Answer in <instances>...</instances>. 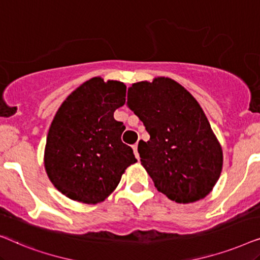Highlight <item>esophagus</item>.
I'll use <instances>...</instances> for the list:
<instances>
[{
    "label": "esophagus",
    "mask_w": 260,
    "mask_h": 260,
    "mask_svg": "<svg viewBox=\"0 0 260 260\" xmlns=\"http://www.w3.org/2000/svg\"><path fill=\"white\" fill-rule=\"evenodd\" d=\"M133 149H134V154H135V156H136V158L140 159V155H138V144L137 143L134 144Z\"/></svg>",
    "instance_id": "obj_1"
}]
</instances>
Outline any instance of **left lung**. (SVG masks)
Segmentation results:
<instances>
[{"label": "left lung", "mask_w": 260, "mask_h": 260, "mask_svg": "<svg viewBox=\"0 0 260 260\" xmlns=\"http://www.w3.org/2000/svg\"><path fill=\"white\" fill-rule=\"evenodd\" d=\"M127 106L150 135L140 141L141 163L155 187L179 204L211 193L222 169V149L204 110L175 80L157 77L127 90Z\"/></svg>", "instance_id": "left-lung-1"}]
</instances>
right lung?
<instances>
[{
	"mask_svg": "<svg viewBox=\"0 0 260 260\" xmlns=\"http://www.w3.org/2000/svg\"><path fill=\"white\" fill-rule=\"evenodd\" d=\"M126 86L91 78L67 97L49 127L45 169L54 187L71 200L104 201L127 167L137 162L120 136L125 126L113 112L125 104Z\"/></svg>",
	"mask_w": 260,
	"mask_h": 260,
	"instance_id": "add662e5",
	"label": "right lung"
}]
</instances>
